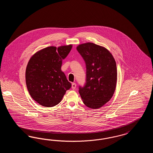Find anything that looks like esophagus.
Returning <instances> with one entry per match:
<instances>
[{"instance_id":"34e87169","label":"esophagus","mask_w":153,"mask_h":153,"mask_svg":"<svg viewBox=\"0 0 153 153\" xmlns=\"http://www.w3.org/2000/svg\"><path fill=\"white\" fill-rule=\"evenodd\" d=\"M76 88V84L74 83V82H73V83H72V88L73 89H75Z\"/></svg>"}]
</instances>
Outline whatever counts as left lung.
I'll use <instances>...</instances> for the list:
<instances>
[{
    "mask_svg": "<svg viewBox=\"0 0 153 153\" xmlns=\"http://www.w3.org/2000/svg\"><path fill=\"white\" fill-rule=\"evenodd\" d=\"M77 50L86 64V83L79 87L84 104L92 109L101 108L109 102L115 92L117 81V64L105 48L87 42Z\"/></svg>",
    "mask_w": 153,
    "mask_h": 153,
    "instance_id": "1",
    "label": "left lung"
}]
</instances>
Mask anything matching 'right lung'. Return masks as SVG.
Here are the masks:
<instances>
[{"label":"right lung","instance_id":"1","mask_svg":"<svg viewBox=\"0 0 153 153\" xmlns=\"http://www.w3.org/2000/svg\"><path fill=\"white\" fill-rule=\"evenodd\" d=\"M72 48V45L47 47L30 59L26 69V86L31 97L40 105H57L71 87L61 65Z\"/></svg>","mask_w":153,"mask_h":153}]
</instances>
